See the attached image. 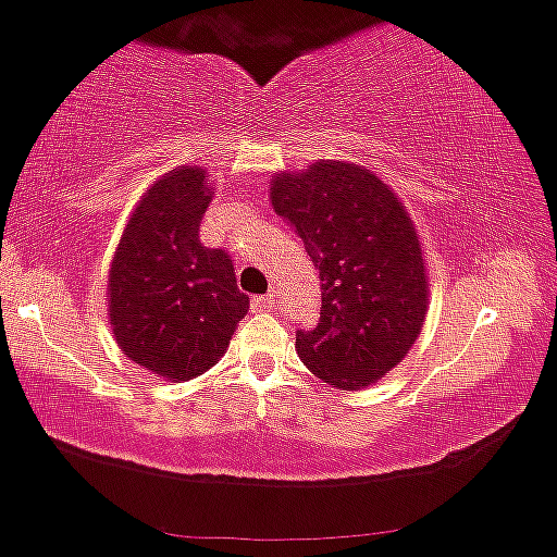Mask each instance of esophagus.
Wrapping results in <instances>:
<instances>
[{
    "label": "esophagus",
    "mask_w": 557,
    "mask_h": 557,
    "mask_svg": "<svg viewBox=\"0 0 557 557\" xmlns=\"http://www.w3.org/2000/svg\"><path fill=\"white\" fill-rule=\"evenodd\" d=\"M252 308H255V310H273V308H276V295H273V292H271V295L255 297Z\"/></svg>",
    "instance_id": "34e87169"
}]
</instances>
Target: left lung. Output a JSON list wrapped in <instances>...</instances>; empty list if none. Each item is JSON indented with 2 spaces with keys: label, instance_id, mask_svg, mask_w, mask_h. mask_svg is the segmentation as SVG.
Here are the masks:
<instances>
[{
  "label": "left lung",
  "instance_id": "1",
  "mask_svg": "<svg viewBox=\"0 0 557 557\" xmlns=\"http://www.w3.org/2000/svg\"><path fill=\"white\" fill-rule=\"evenodd\" d=\"M276 214L302 238L321 278V319L297 329L319 380L361 391L404 361L428 313V271L409 212L367 166L315 161L271 181Z\"/></svg>",
  "mask_w": 557,
  "mask_h": 557
}]
</instances>
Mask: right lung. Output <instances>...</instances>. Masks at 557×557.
I'll return each mask as SVG.
<instances>
[{
    "instance_id": "obj_1",
    "label": "right lung",
    "mask_w": 557,
    "mask_h": 557,
    "mask_svg": "<svg viewBox=\"0 0 557 557\" xmlns=\"http://www.w3.org/2000/svg\"><path fill=\"white\" fill-rule=\"evenodd\" d=\"M209 199L201 166L166 172L135 207L109 271V319L119 348L172 382L212 369L249 310L231 255L199 242Z\"/></svg>"
}]
</instances>
